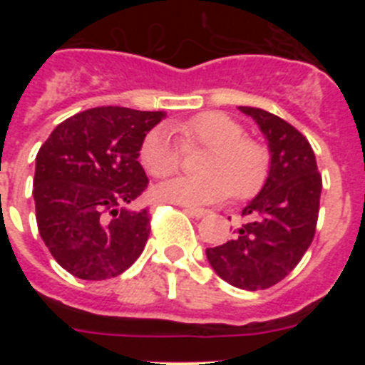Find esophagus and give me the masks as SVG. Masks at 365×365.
Segmentation results:
<instances>
[{
	"label": "esophagus",
	"instance_id": "34e87169",
	"mask_svg": "<svg viewBox=\"0 0 365 365\" xmlns=\"http://www.w3.org/2000/svg\"><path fill=\"white\" fill-rule=\"evenodd\" d=\"M185 212L195 219L206 217V215L210 214V210H205V208H192V206H185Z\"/></svg>",
	"mask_w": 365,
	"mask_h": 365
}]
</instances>
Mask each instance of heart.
Wrapping results in <instances>:
<instances>
[{"mask_svg":"<svg viewBox=\"0 0 365 365\" xmlns=\"http://www.w3.org/2000/svg\"><path fill=\"white\" fill-rule=\"evenodd\" d=\"M173 133L185 144H202L208 153L201 163L202 175H179L160 182L155 195L160 201L182 206H202L227 199L250 197L265 185L269 151L254 138L245 137L243 125L219 111H206L173 124ZM140 163L153 177H166L179 166V148L172 135L155 128L140 144Z\"/></svg>","mask_w":365,"mask_h":365,"instance_id":"obj_1","label":"heart"}]
</instances>
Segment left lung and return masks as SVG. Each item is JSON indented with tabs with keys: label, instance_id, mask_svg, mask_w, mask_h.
Segmentation results:
<instances>
[{
	"label": "left lung",
	"instance_id": "8db88e82",
	"mask_svg": "<svg viewBox=\"0 0 365 365\" xmlns=\"http://www.w3.org/2000/svg\"><path fill=\"white\" fill-rule=\"evenodd\" d=\"M254 118L270 151L269 177L241 212L234 237L206 257L219 278L245 291L269 289L291 272L311 247L320 210L322 175L311 144L289 122L240 106Z\"/></svg>",
	"mask_w": 365,
	"mask_h": 365
}]
</instances>
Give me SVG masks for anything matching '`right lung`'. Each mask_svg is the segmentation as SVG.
Listing matches in <instances>:
<instances>
[{
  "instance_id": "right-lung-1",
  "label": "right lung",
  "mask_w": 365,
  "mask_h": 365,
  "mask_svg": "<svg viewBox=\"0 0 365 365\" xmlns=\"http://www.w3.org/2000/svg\"><path fill=\"white\" fill-rule=\"evenodd\" d=\"M164 117L118 106L86 109L58 124L38 151V232L58 265L76 278H115L143 254L150 212L128 205L146 190L140 144Z\"/></svg>"
}]
</instances>
